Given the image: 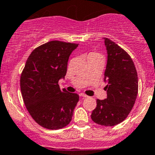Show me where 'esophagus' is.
<instances>
[{"instance_id": "obj_1", "label": "esophagus", "mask_w": 155, "mask_h": 155, "mask_svg": "<svg viewBox=\"0 0 155 155\" xmlns=\"http://www.w3.org/2000/svg\"><path fill=\"white\" fill-rule=\"evenodd\" d=\"M79 96H80V97H83V98H86V97H88L87 95H86L85 93H79Z\"/></svg>"}]
</instances>
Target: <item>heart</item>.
<instances>
[{"label":"heart","mask_w":155,"mask_h":155,"mask_svg":"<svg viewBox=\"0 0 155 155\" xmlns=\"http://www.w3.org/2000/svg\"><path fill=\"white\" fill-rule=\"evenodd\" d=\"M93 57H102L101 55L97 52H95V51H92V52H90V53L88 54L87 58H93Z\"/></svg>","instance_id":"heart-1"}]
</instances>
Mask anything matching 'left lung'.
<instances>
[{
  "instance_id": "obj_1",
  "label": "left lung",
  "mask_w": 155,
  "mask_h": 155,
  "mask_svg": "<svg viewBox=\"0 0 155 155\" xmlns=\"http://www.w3.org/2000/svg\"><path fill=\"white\" fill-rule=\"evenodd\" d=\"M107 64L104 73L107 97L97 100L92 112L93 122L102 126L117 125L127 117L138 93V79L132 58L125 50L104 38Z\"/></svg>"
}]
</instances>
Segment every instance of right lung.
<instances>
[{
  "instance_id": "obj_1",
  "label": "right lung",
  "mask_w": 155,
  "mask_h": 155,
  "mask_svg": "<svg viewBox=\"0 0 155 155\" xmlns=\"http://www.w3.org/2000/svg\"><path fill=\"white\" fill-rule=\"evenodd\" d=\"M79 44L51 41L37 47L26 61L21 75L22 98L37 124L49 130L70 123L79 95L61 90L58 80L67 72L69 55Z\"/></svg>"
}]
</instances>
